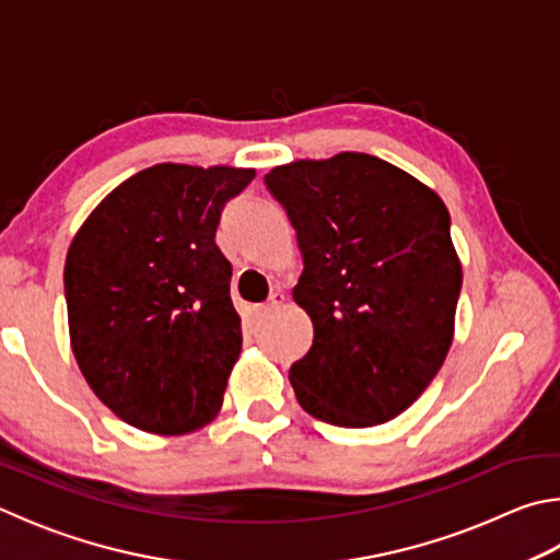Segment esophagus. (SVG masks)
<instances>
[{"label":"esophagus","mask_w":560,"mask_h":560,"mask_svg":"<svg viewBox=\"0 0 560 560\" xmlns=\"http://www.w3.org/2000/svg\"><path fill=\"white\" fill-rule=\"evenodd\" d=\"M281 303H283V293H271L267 303H259V306L254 308V318L264 320V318H267V315H271L273 311H277Z\"/></svg>","instance_id":"1"}]
</instances>
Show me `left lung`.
<instances>
[{
    "mask_svg": "<svg viewBox=\"0 0 560 560\" xmlns=\"http://www.w3.org/2000/svg\"><path fill=\"white\" fill-rule=\"evenodd\" d=\"M267 190L296 230L293 299L313 345L291 364L315 419L364 429L399 416L439 374L453 342L463 269L443 200L386 161L342 151L271 168Z\"/></svg>",
    "mask_w": 560,
    "mask_h": 560,
    "instance_id": "1",
    "label": "left lung"
}]
</instances>
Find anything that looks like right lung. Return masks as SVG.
Instances as JSON below:
<instances>
[{"label":"right lung","instance_id":"right-lung-1","mask_svg":"<svg viewBox=\"0 0 560 560\" xmlns=\"http://www.w3.org/2000/svg\"><path fill=\"white\" fill-rule=\"evenodd\" d=\"M252 178L230 166L144 168L90 212L68 249L78 368L135 429L180 435L220 411L242 330L215 232Z\"/></svg>","mask_w":560,"mask_h":560}]
</instances>
